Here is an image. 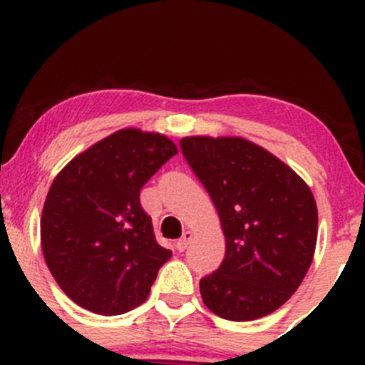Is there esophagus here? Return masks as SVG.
Wrapping results in <instances>:
<instances>
[{"label": "esophagus", "instance_id": "34e87169", "mask_svg": "<svg viewBox=\"0 0 365 365\" xmlns=\"http://www.w3.org/2000/svg\"><path fill=\"white\" fill-rule=\"evenodd\" d=\"M190 240H192V232L183 233V237L177 242V250H178V252H183V250H185L187 247H188V244H190Z\"/></svg>", "mask_w": 365, "mask_h": 365}]
</instances>
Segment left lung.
Instances as JSON below:
<instances>
[{
	"label": "left lung",
	"mask_w": 365,
	"mask_h": 365,
	"mask_svg": "<svg viewBox=\"0 0 365 365\" xmlns=\"http://www.w3.org/2000/svg\"><path fill=\"white\" fill-rule=\"evenodd\" d=\"M180 148L215 202L226 242L223 262L199 283L202 302L230 321L274 312L311 267L317 240L311 188L242 137H185Z\"/></svg>",
	"instance_id": "8db88e82"
}]
</instances>
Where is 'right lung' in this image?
I'll use <instances>...</instances> for the list:
<instances>
[{
	"label": "right lung",
	"instance_id": "obj_1",
	"mask_svg": "<svg viewBox=\"0 0 365 365\" xmlns=\"http://www.w3.org/2000/svg\"><path fill=\"white\" fill-rule=\"evenodd\" d=\"M168 137L123 128L75 156L56 175L41 220V245L75 304L118 316L148 299L171 250L156 242L140 188L177 154Z\"/></svg>",
	"mask_w": 365,
	"mask_h": 365
}]
</instances>
